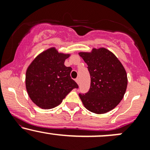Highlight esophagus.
Returning <instances> with one entry per match:
<instances>
[{"instance_id": "1", "label": "esophagus", "mask_w": 150, "mask_h": 150, "mask_svg": "<svg viewBox=\"0 0 150 150\" xmlns=\"http://www.w3.org/2000/svg\"><path fill=\"white\" fill-rule=\"evenodd\" d=\"M75 82H76L79 85V84H80V79H79V78H76V79H75Z\"/></svg>"}]
</instances>
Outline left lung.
<instances>
[{
  "mask_svg": "<svg viewBox=\"0 0 150 150\" xmlns=\"http://www.w3.org/2000/svg\"><path fill=\"white\" fill-rule=\"evenodd\" d=\"M79 55L87 63L91 77L88 92L79 94L84 106L97 114L111 111L126 91L128 77L124 67L105 48H94L91 52H80Z\"/></svg>",
  "mask_w": 150,
  "mask_h": 150,
  "instance_id": "1",
  "label": "left lung"
}]
</instances>
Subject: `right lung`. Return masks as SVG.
Here are the masks:
<instances>
[{
    "instance_id": "1",
    "label": "right lung",
    "mask_w": 150,
    "mask_h": 150,
    "mask_svg": "<svg viewBox=\"0 0 150 150\" xmlns=\"http://www.w3.org/2000/svg\"><path fill=\"white\" fill-rule=\"evenodd\" d=\"M69 53H59L51 47L39 54L26 72L27 94L37 106L50 109L57 106L78 85L70 77L72 68L64 65Z\"/></svg>"
}]
</instances>
